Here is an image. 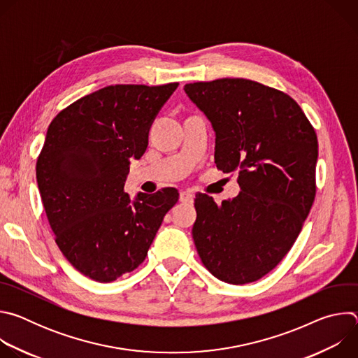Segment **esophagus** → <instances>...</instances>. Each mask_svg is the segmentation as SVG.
Returning a JSON list of instances; mask_svg holds the SVG:
<instances>
[{"mask_svg": "<svg viewBox=\"0 0 358 358\" xmlns=\"http://www.w3.org/2000/svg\"><path fill=\"white\" fill-rule=\"evenodd\" d=\"M180 201L185 202V203H191L194 201V195L189 191H181L180 192Z\"/></svg>", "mask_w": 358, "mask_h": 358, "instance_id": "esophagus-1", "label": "esophagus"}]
</instances>
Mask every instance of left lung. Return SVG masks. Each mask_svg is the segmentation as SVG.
<instances>
[{
  "mask_svg": "<svg viewBox=\"0 0 358 358\" xmlns=\"http://www.w3.org/2000/svg\"><path fill=\"white\" fill-rule=\"evenodd\" d=\"M215 130V163L238 171L241 192L222 203L195 195L192 238L215 278L257 282L297 239L316 196L317 136L285 92L242 78L184 86Z\"/></svg>",
  "mask_w": 358,
  "mask_h": 358,
  "instance_id": "8db88e82",
  "label": "left lung"
}]
</instances>
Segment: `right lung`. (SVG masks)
I'll return each mask as SVG.
<instances>
[{"mask_svg": "<svg viewBox=\"0 0 358 358\" xmlns=\"http://www.w3.org/2000/svg\"><path fill=\"white\" fill-rule=\"evenodd\" d=\"M178 83L112 85L61 110L36 160L41 199L64 257L82 275L109 283L138 268L164 215L178 201L173 187L138 192L124 180L148 130Z\"/></svg>", "mask_w": 358, "mask_h": 358, "instance_id": "obj_1", "label": "right lung"}]
</instances>
